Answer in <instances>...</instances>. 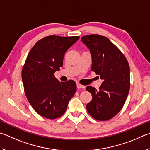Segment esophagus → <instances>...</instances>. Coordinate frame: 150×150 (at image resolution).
Returning a JSON list of instances; mask_svg holds the SVG:
<instances>
[{"label": "esophagus", "mask_w": 150, "mask_h": 150, "mask_svg": "<svg viewBox=\"0 0 150 150\" xmlns=\"http://www.w3.org/2000/svg\"><path fill=\"white\" fill-rule=\"evenodd\" d=\"M77 88H85V86H83V85H82V84H81L79 83H77Z\"/></svg>", "instance_id": "1"}]
</instances>
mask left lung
<instances>
[{
    "mask_svg": "<svg viewBox=\"0 0 150 150\" xmlns=\"http://www.w3.org/2000/svg\"><path fill=\"white\" fill-rule=\"evenodd\" d=\"M92 56V71L99 75L103 82L99 91L86 86L92 99L86 110L94 119L107 121L115 116L126 101L130 89V67L121 50L110 39L100 35L81 38Z\"/></svg>",
    "mask_w": 150,
    "mask_h": 150,
    "instance_id": "left-lung-1",
    "label": "left lung"
}]
</instances>
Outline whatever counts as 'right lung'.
I'll list each match as a JSON object with an SVG mask.
<instances>
[{
  "instance_id": "add662e5",
  "label": "right lung",
  "mask_w": 150,
  "mask_h": 150,
  "mask_svg": "<svg viewBox=\"0 0 150 150\" xmlns=\"http://www.w3.org/2000/svg\"><path fill=\"white\" fill-rule=\"evenodd\" d=\"M79 39L45 37L36 42L27 57L21 72L24 91L33 108L43 117L54 119L64 115L75 93L74 81L59 82L54 73L63 66L65 53Z\"/></svg>"
}]
</instances>
